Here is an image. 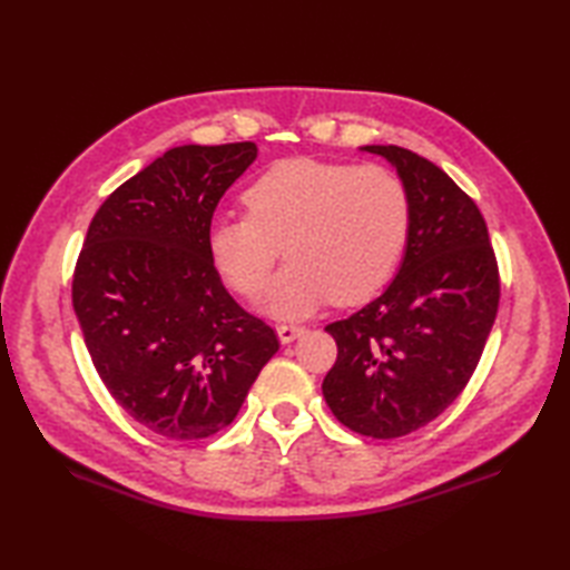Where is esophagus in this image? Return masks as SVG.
Wrapping results in <instances>:
<instances>
[{"mask_svg":"<svg viewBox=\"0 0 570 570\" xmlns=\"http://www.w3.org/2000/svg\"><path fill=\"white\" fill-rule=\"evenodd\" d=\"M306 333V328L304 325H294V323H282V325H276V335H278V341H282L284 345L286 343H294L298 335H304Z\"/></svg>","mask_w":570,"mask_h":570,"instance_id":"obj_1","label":"esophagus"}]
</instances>
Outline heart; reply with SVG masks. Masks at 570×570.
I'll return each mask as SVG.
<instances>
[{"label": "heart", "instance_id": "b5f03b06", "mask_svg": "<svg viewBox=\"0 0 570 570\" xmlns=\"http://www.w3.org/2000/svg\"><path fill=\"white\" fill-rule=\"evenodd\" d=\"M247 215L208 229L210 262L239 296H257L284 245L288 262L262 308L306 318L333 298L365 304L390 284L402 259L411 205L404 180L377 164L276 161L242 193Z\"/></svg>", "mask_w": 570, "mask_h": 570}]
</instances>
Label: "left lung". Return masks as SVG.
I'll use <instances>...</instances> for the list:
<instances>
[{
    "label": "left lung",
    "mask_w": 570,
    "mask_h": 570,
    "mask_svg": "<svg viewBox=\"0 0 570 570\" xmlns=\"http://www.w3.org/2000/svg\"><path fill=\"white\" fill-rule=\"evenodd\" d=\"M362 151L384 156L404 180L406 252L380 298L325 325L337 360L323 396L350 431L399 439L465 390L498 316L500 272L485 217L451 176L394 144Z\"/></svg>",
    "instance_id": "1"
}]
</instances>
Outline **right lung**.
I'll use <instances>...</instances> for the list:
<instances>
[{
  "instance_id": "1",
  "label": "right lung",
  "mask_w": 570,
  "mask_h": 570,
  "mask_svg": "<svg viewBox=\"0 0 570 570\" xmlns=\"http://www.w3.org/2000/svg\"><path fill=\"white\" fill-rule=\"evenodd\" d=\"M254 159L252 141L168 149L100 205L72 274V308L107 392L166 439L229 426L278 350L208 254L217 203Z\"/></svg>"
}]
</instances>
